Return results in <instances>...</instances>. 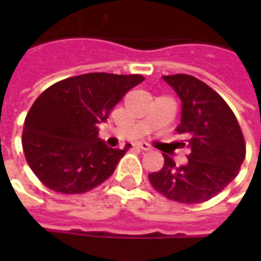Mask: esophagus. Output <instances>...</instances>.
<instances>
[{"mask_svg":"<svg viewBox=\"0 0 261 261\" xmlns=\"http://www.w3.org/2000/svg\"><path fill=\"white\" fill-rule=\"evenodd\" d=\"M137 147L141 148L142 151H151V149H152V147H151L149 144H147V142H138Z\"/></svg>","mask_w":261,"mask_h":261,"instance_id":"1","label":"esophagus"}]
</instances>
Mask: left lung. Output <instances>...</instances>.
Wrapping results in <instances>:
<instances>
[{
	"mask_svg": "<svg viewBox=\"0 0 261 261\" xmlns=\"http://www.w3.org/2000/svg\"><path fill=\"white\" fill-rule=\"evenodd\" d=\"M181 100L179 142L187 147V164L176 165L164 155V168L148 175L162 196L181 204H198L215 197L235 179L246 156L241 125L228 103L213 88L192 75L162 76Z\"/></svg>",
	"mask_w": 261,
	"mask_h": 261,
	"instance_id": "8db88e82",
	"label": "left lung"
}]
</instances>
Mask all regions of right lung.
<instances>
[{"label":"right lung","mask_w":261,"mask_h":261,"mask_svg":"<svg viewBox=\"0 0 261 261\" xmlns=\"http://www.w3.org/2000/svg\"><path fill=\"white\" fill-rule=\"evenodd\" d=\"M142 75L91 72L56 82L37 97L23 124L22 147L28 165L53 192H89L113 175L130 144L109 148L97 125Z\"/></svg>","instance_id":"1"}]
</instances>
